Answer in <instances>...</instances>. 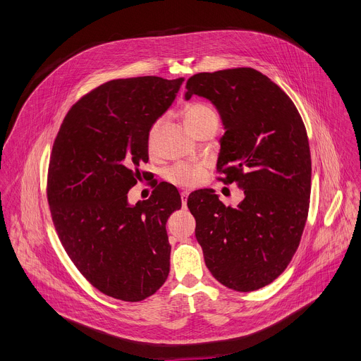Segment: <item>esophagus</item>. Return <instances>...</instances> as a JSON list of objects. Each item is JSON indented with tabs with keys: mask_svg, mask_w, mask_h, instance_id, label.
<instances>
[{
	"mask_svg": "<svg viewBox=\"0 0 361 361\" xmlns=\"http://www.w3.org/2000/svg\"><path fill=\"white\" fill-rule=\"evenodd\" d=\"M188 191H181V200H183V207H187V198H188Z\"/></svg>",
	"mask_w": 361,
	"mask_h": 361,
	"instance_id": "obj_1",
	"label": "esophagus"
}]
</instances>
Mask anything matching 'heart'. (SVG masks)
<instances>
[{"label":"heart","mask_w":361,"mask_h":361,"mask_svg":"<svg viewBox=\"0 0 361 361\" xmlns=\"http://www.w3.org/2000/svg\"><path fill=\"white\" fill-rule=\"evenodd\" d=\"M184 121L188 130H192L194 127L204 124L207 121H219L217 113L213 107H210L209 104H202V102H194V104L188 106L184 111ZM160 127V121H156L149 131H148V148L152 149L154 144H156V137H157V131ZM166 177L170 183L177 184V185H183V187H192L197 185L198 183H201L202 177H204V167L201 164H177L174 167H171L167 173Z\"/></svg>","instance_id":"b5f03b06"}]
</instances>
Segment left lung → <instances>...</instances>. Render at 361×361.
<instances>
[{
    "label": "left lung",
    "instance_id": "8db88e82",
    "mask_svg": "<svg viewBox=\"0 0 361 361\" xmlns=\"http://www.w3.org/2000/svg\"><path fill=\"white\" fill-rule=\"evenodd\" d=\"M185 99L204 97L226 130L217 171L244 200L226 207L213 190L194 191L187 205L213 277L235 291L274 281L300 244L312 191V157L304 123L290 97L254 68L200 73Z\"/></svg>",
    "mask_w": 361,
    "mask_h": 361
}]
</instances>
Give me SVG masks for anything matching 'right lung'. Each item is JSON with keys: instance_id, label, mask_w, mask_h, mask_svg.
Returning a JSON list of instances; mask_svg holds the SVG:
<instances>
[{"instance_id": "right-lung-1", "label": "right lung", "mask_w": 361, "mask_h": 361, "mask_svg": "<svg viewBox=\"0 0 361 361\" xmlns=\"http://www.w3.org/2000/svg\"><path fill=\"white\" fill-rule=\"evenodd\" d=\"M184 78L113 80L84 95L66 116L51 152L47 197L71 262L101 293L141 301L170 273L166 223L181 197L160 183L151 197L128 202L148 131L173 104Z\"/></svg>"}]
</instances>
